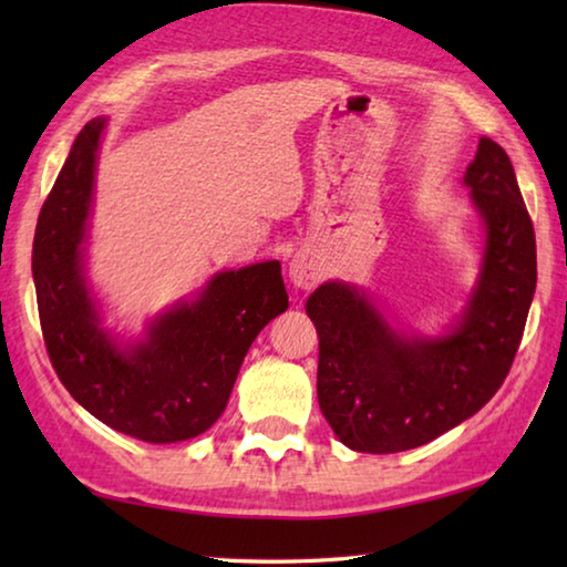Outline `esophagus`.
Wrapping results in <instances>:
<instances>
[{
	"mask_svg": "<svg viewBox=\"0 0 567 567\" xmlns=\"http://www.w3.org/2000/svg\"><path fill=\"white\" fill-rule=\"evenodd\" d=\"M320 267L315 265L310 257L300 255L290 262V280L297 290H312V287L320 282Z\"/></svg>",
	"mask_w": 567,
	"mask_h": 567,
	"instance_id": "1",
	"label": "esophagus"
}]
</instances>
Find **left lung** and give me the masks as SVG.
I'll use <instances>...</instances> for the list:
<instances>
[{
	"instance_id": "8db88e82",
	"label": "left lung",
	"mask_w": 567,
	"mask_h": 567,
	"mask_svg": "<svg viewBox=\"0 0 567 567\" xmlns=\"http://www.w3.org/2000/svg\"><path fill=\"white\" fill-rule=\"evenodd\" d=\"M465 185L485 227V255L453 332L400 338L368 295L342 282H324L307 300L320 338V410L358 453L420 447L475 415L520 348L537 282L535 229L497 142L480 140Z\"/></svg>"
}]
</instances>
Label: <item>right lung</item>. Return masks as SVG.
I'll list each match as a JSON object with an SVG mask.
<instances>
[{"label": "right lung", "instance_id": "1", "mask_svg": "<svg viewBox=\"0 0 567 567\" xmlns=\"http://www.w3.org/2000/svg\"><path fill=\"white\" fill-rule=\"evenodd\" d=\"M104 120L76 134L37 219L32 275L47 354L80 405L145 443H179L213 427L249 344L287 310L277 260L219 272L197 295L152 320L147 338L122 348L100 328L82 270L94 165Z\"/></svg>", "mask_w": 567, "mask_h": 567}]
</instances>
